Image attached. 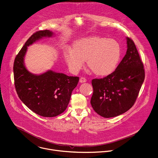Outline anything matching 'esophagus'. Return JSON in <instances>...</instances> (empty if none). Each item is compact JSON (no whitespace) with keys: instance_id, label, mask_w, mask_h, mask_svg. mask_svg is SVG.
<instances>
[{"instance_id":"esophagus-1","label":"esophagus","mask_w":158,"mask_h":158,"mask_svg":"<svg viewBox=\"0 0 158 158\" xmlns=\"http://www.w3.org/2000/svg\"><path fill=\"white\" fill-rule=\"evenodd\" d=\"M87 81V80H86V79H85V77H81L80 78V79H79V82H81V83H83V82H85Z\"/></svg>"}]
</instances>
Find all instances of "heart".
Masks as SVG:
<instances>
[{"label": "heart", "mask_w": 158, "mask_h": 158, "mask_svg": "<svg viewBox=\"0 0 158 158\" xmlns=\"http://www.w3.org/2000/svg\"><path fill=\"white\" fill-rule=\"evenodd\" d=\"M121 50L118 43L114 40L92 36L77 41L73 50H67L64 57L73 73L83 67L84 60L97 76H105L115 70L120 59Z\"/></svg>", "instance_id": "obj_1"}]
</instances>
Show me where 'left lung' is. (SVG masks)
Instances as JSON below:
<instances>
[{"label": "left lung", "mask_w": 158, "mask_h": 158, "mask_svg": "<svg viewBox=\"0 0 158 158\" xmlns=\"http://www.w3.org/2000/svg\"><path fill=\"white\" fill-rule=\"evenodd\" d=\"M127 44L126 54L115 70L91 82L93 88L91 106L104 118L118 116L131 108L144 81V64L134 42L127 37Z\"/></svg>", "instance_id": "obj_1"}]
</instances>
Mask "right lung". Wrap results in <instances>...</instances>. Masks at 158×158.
<instances>
[{"label": "right lung", "mask_w": 158, "mask_h": 158, "mask_svg": "<svg viewBox=\"0 0 158 158\" xmlns=\"http://www.w3.org/2000/svg\"><path fill=\"white\" fill-rule=\"evenodd\" d=\"M49 30L33 33L24 44L14 62V85L19 99L31 111L44 117H56L67 108L71 94L79 77L48 70L40 75L30 73L24 66L27 47L43 37H50Z\"/></svg>", "instance_id": "add662e5"}]
</instances>
